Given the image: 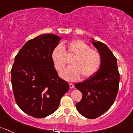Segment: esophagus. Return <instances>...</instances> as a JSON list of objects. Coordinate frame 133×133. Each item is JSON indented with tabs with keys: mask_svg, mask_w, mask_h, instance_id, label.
<instances>
[{
	"mask_svg": "<svg viewBox=\"0 0 133 133\" xmlns=\"http://www.w3.org/2000/svg\"><path fill=\"white\" fill-rule=\"evenodd\" d=\"M69 87L70 88H74V85L72 83H69Z\"/></svg>",
	"mask_w": 133,
	"mask_h": 133,
	"instance_id": "1",
	"label": "esophagus"
}]
</instances>
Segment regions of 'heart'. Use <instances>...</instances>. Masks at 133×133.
Returning a JSON list of instances; mask_svg holds the SVG:
<instances>
[{
	"instance_id": "heart-1",
	"label": "heart",
	"mask_w": 133,
	"mask_h": 133,
	"mask_svg": "<svg viewBox=\"0 0 133 133\" xmlns=\"http://www.w3.org/2000/svg\"><path fill=\"white\" fill-rule=\"evenodd\" d=\"M66 50L59 45L53 49L51 59L56 69L62 70L66 64V56H74L71 60L72 65L60 73L65 80L74 81L82 76L87 79L94 76L98 71L101 64V56L96 50L91 49L87 43L81 39H76L68 43Z\"/></svg>"
}]
</instances>
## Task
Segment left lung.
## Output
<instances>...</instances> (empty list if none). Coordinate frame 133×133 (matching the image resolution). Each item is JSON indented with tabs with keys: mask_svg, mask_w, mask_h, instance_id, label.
<instances>
[{
	"mask_svg": "<svg viewBox=\"0 0 133 133\" xmlns=\"http://www.w3.org/2000/svg\"><path fill=\"white\" fill-rule=\"evenodd\" d=\"M90 42L101 56V64L98 71L75 87L83 94L76 104L78 112L88 118H96L113 105L118 90L120 74L117 58L104 43L91 38Z\"/></svg>",
	"mask_w": 133,
	"mask_h": 133,
	"instance_id": "obj_1",
	"label": "left lung"
}]
</instances>
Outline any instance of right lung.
<instances>
[{
	"label": "right lung",
	"instance_id": "1",
	"mask_svg": "<svg viewBox=\"0 0 133 133\" xmlns=\"http://www.w3.org/2000/svg\"><path fill=\"white\" fill-rule=\"evenodd\" d=\"M61 37L44 34L25 43L15 58L11 84L16 104L25 113L42 118L56 111L69 90L57 75L51 59Z\"/></svg>",
	"mask_w": 133,
	"mask_h": 133
}]
</instances>
